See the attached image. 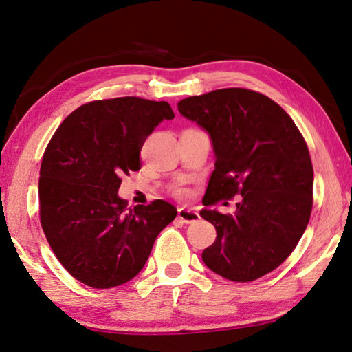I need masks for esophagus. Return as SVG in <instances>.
Wrapping results in <instances>:
<instances>
[{
	"mask_svg": "<svg viewBox=\"0 0 352 352\" xmlns=\"http://www.w3.org/2000/svg\"><path fill=\"white\" fill-rule=\"evenodd\" d=\"M177 217L185 223H193V222H197L199 219H201V216H199L197 211L190 210V208H179L177 210Z\"/></svg>",
	"mask_w": 352,
	"mask_h": 352,
	"instance_id": "esophagus-1",
	"label": "esophagus"
}]
</instances>
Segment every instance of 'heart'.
<instances>
[{
  "label": "heart",
  "mask_w": 352,
  "mask_h": 352,
  "mask_svg": "<svg viewBox=\"0 0 352 352\" xmlns=\"http://www.w3.org/2000/svg\"><path fill=\"white\" fill-rule=\"evenodd\" d=\"M176 193H177V196H181V197H184V196H187V195H188V191H187V190H185V188H179V190L176 191Z\"/></svg>",
  "instance_id": "obj_1"
}]
</instances>
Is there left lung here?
Masks as SVG:
<instances>
[{
    "label": "left lung",
    "instance_id": "1",
    "mask_svg": "<svg viewBox=\"0 0 352 352\" xmlns=\"http://www.w3.org/2000/svg\"><path fill=\"white\" fill-rule=\"evenodd\" d=\"M207 131L216 156L202 204L241 195L236 213L204 208L216 241L202 261L233 282L271 273L299 243L313 208L314 171L293 119L273 99L247 89H219L177 104Z\"/></svg>",
    "mask_w": 352,
    "mask_h": 352
}]
</instances>
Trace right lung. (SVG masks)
I'll list each match as a JSON object with an SVG mask.
<instances>
[{
  "instance_id": "right-lung-1",
  "label": "right lung",
  "mask_w": 352,
  "mask_h": 352,
  "mask_svg": "<svg viewBox=\"0 0 352 352\" xmlns=\"http://www.w3.org/2000/svg\"><path fill=\"white\" fill-rule=\"evenodd\" d=\"M165 101L125 96L84 104L64 119L39 170V216L63 267L91 288H115L144 268L177 210L161 201L125 210L121 176L141 170V148L164 119Z\"/></svg>"
}]
</instances>
